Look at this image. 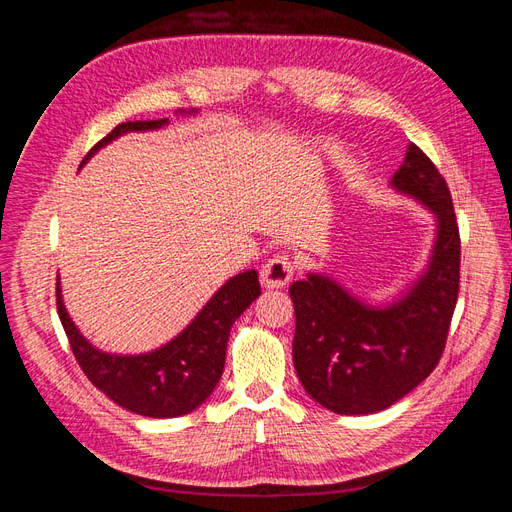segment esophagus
Listing matches in <instances>:
<instances>
[{
	"label": "esophagus",
	"mask_w": 512,
	"mask_h": 512,
	"mask_svg": "<svg viewBox=\"0 0 512 512\" xmlns=\"http://www.w3.org/2000/svg\"><path fill=\"white\" fill-rule=\"evenodd\" d=\"M294 273L292 260L284 254L269 258L260 269V282L265 288H284Z\"/></svg>",
	"instance_id": "1"
}]
</instances>
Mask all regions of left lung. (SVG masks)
<instances>
[{
    "mask_svg": "<svg viewBox=\"0 0 512 512\" xmlns=\"http://www.w3.org/2000/svg\"><path fill=\"white\" fill-rule=\"evenodd\" d=\"M391 188L436 218L427 265L399 297L371 305L316 271L288 290L294 369L307 395L335 414H374L416 389L436 369L455 312L461 245L444 177L410 143Z\"/></svg>",
    "mask_w": 512,
    "mask_h": 512,
    "instance_id": "1",
    "label": "left lung"
}]
</instances>
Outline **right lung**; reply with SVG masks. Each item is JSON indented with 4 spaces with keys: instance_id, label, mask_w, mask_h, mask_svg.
Returning a JSON list of instances; mask_svg holds the SVG:
<instances>
[{
    "instance_id": "1",
    "label": "right lung",
    "mask_w": 512,
    "mask_h": 512,
    "mask_svg": "<svg viewBox=\"0 0 512 512\" xmlns=\"http://www.w3.org/2000/svg\"><path fill=\"white\" fill-rule=\"evenodd\" d=\"M194 113V108L188 111V115ZM166 123L168 119L119 123L87 153L81 166L115 138L128 132L160 130ZM256 297H260L258 273L254 269L243 271L222 284L188 327L168 344L143 354H113L96 348L76 327L64 305L57 277L59 320L85 376L117 406L149 418L183 416L213 393L224 371L232 324Z\"/></svg>"
}]
</instances>
